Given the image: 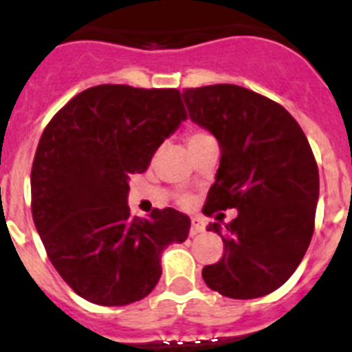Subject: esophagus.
<instances>
[{
    "instance_id": "1",
    "label": "esophagus",
    "mask_w": 352,
    "mask_h": 352,
    "mask_svg": "<svg viewBox=\"0 0 352 352\" xmlns=\"http://www.w3.org/2000/svg\"><path fill=\"white\" fill-rule=\"evenodd\" d=\"M205 231V224L201 222V219H192V226H190V235H199Z\"/></svg>"
}]
</instances>
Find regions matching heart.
<instances>
[{
    "instance_id": "obj_1",
    "label": "heart",
    "mask_w": 352,
    "mask_h": 352,
    "mask_svg": "<svg viewBox=\"0 0 352 352\" xmlns=\"http://www.w3.org/2000/svg\"><path fill=\"white\" fill-rule=\"evenodd\" d=\"M201 137H206V133H203V131H192V133L188 135V140H196L201 139Z\"/></svg>"
}]
</instances>
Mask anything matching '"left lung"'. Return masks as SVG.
<instances>
[{"label": "left lung", "mask_w": 352, "mask_h": 352, "mask_svg": "<svg viewBox=\"0 0 352 352\" xmlns=\"http://www.w3.org/2000/svg\"><path fill=\"white\" fill-rule=\"evenodd\" d=\"M196 124L221 146L205 215L236 208L230 224L212 222L224 254L203 269L212 290L231 299L274 292L310 245L319 201V169L305 131L272 99L230 83L183 90Z\"/></svg>", "instance_id": "8db88e82"}]
</instances>
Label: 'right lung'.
<instances>
[{
  "mask_svg": "<svg viewBox=\"0 0 352 352\" xmlns=\"http://www.w3.org/2000/svg\"><path fill=\"white\" fill-rule=\"evenodd\" d=\"M176 89L98 85L55 113L32 165V215L65 283L99 306L140 301L162 276V251L185 242L190 219L174 208L131 217L130 174L178 130Z\"/></svg>",
  "mask_w": 352,
  "mask_h": 352,
  "instance_id": "add662e5",
  "label": "right lung"
}]
</instances>
